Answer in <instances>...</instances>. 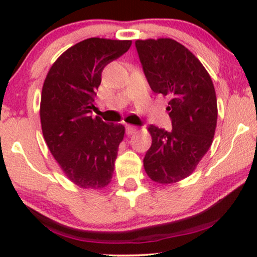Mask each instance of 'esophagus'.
Segmentation results:
<instances>
[{
	"label": "esophagus",
	"instance_id": "1",
	"mask_svg": "<svg viewBox=\"0 0 257 257\" xmlns=\"http://www.w3.org/2000/svg\"><path fill=\"white\" fill-rule=\"evenodd\" d=\"M137 131H138L137 126H134V125H125V132H126V134H128V135L134 134V133H137Z\"/></svg>",
	"mask_w": 257,
	"mask_h": 257
}]
</instances>
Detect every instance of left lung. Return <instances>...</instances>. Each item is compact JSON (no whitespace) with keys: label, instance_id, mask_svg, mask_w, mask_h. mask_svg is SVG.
Returning <instances> with one entry per match:
<instances>
[{"label":"left lung","instance_id":"1","mask_svg":"<svg viewBox=\"0 0 257 257\" xmlns=\"http://www.w3.org/2000/svg\"><path fill=\"white\" fill-rule=\"evenodd\" d=\"M135 47L151 89L169 98L173 126H149L152 145L144 167L153 181L173 184L193 173L213 143L217 120L214 84L198 59L172 38L138 40Z\"/></svg>","mask_w":257,"mask_h":257}]
</instances>
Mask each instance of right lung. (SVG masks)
Here are the masks:
<instances>
[{"mask_svg":"<svg viewBox=\"0 0 257 257\" xmlns=\"http://www.w3.org/2000/svg\"><path fill=\"white\" fill-rule=\"evenodd\" d=\"M132 41L88 38L64 52L43 83L41 124L44 140L66 176L83 188L110 184L122 124L91 118L102 70L128 52Z\"/></svg>","mask_w":257,"mask_h":257,"instance_id":"obj_1","label":"right lung"}]
</instances>
